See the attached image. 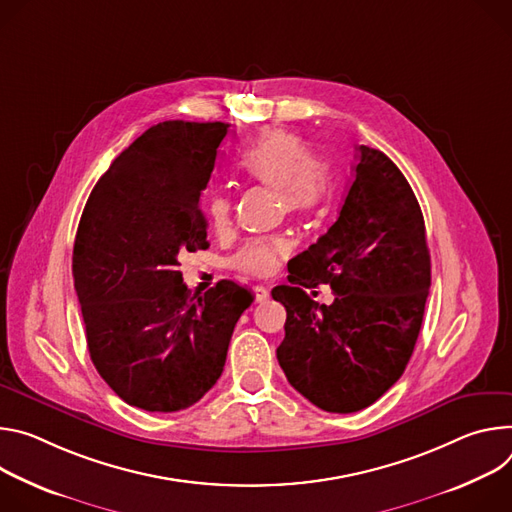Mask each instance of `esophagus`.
<instances>
[{"label":"esophagus","instance_id":"obj_1","mask_svg":"<svg viewBox=\"0 0 512 512\" xmlns=\"http://www.w3.org/2000/svg\"><path fill=\"white\" fill-rule=\"evenodd\" d=\"M252 293H254V299H256L258 303H262V301H266V299L270 297V289L264 287V285H256V287L252 289Z\"/></svg>","mask_w":512,"mask_h":512}]
</instances>
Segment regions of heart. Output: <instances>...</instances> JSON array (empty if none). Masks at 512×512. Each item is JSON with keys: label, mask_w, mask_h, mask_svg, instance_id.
<instances>
[{"label": "heart", "mask_w": 512, "mask_h": 512, "mask_svg": "<svg viewBox=\"0 0 512 512\" xmlns=\"http://www.w3.org/2000/svg\"><path fill=\"white\" fill-rule=\"evenodd\" d=\"M238 173L274 189L280 209L293 215L315 213L331 197L325 164L311 154L307 140L291 130L272 128L254 138L238 156ZM230 213V199L221 193L205 201V215L215 230H223ZM287 252L289 244L282 240H254L234 256L232 264L252 274H270Z\"/></svg>", "instance_id": "1"}]
</instances>
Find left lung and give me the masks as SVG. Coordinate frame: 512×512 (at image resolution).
<instances>
[{
	"label": "left lung",
	"mask_w": 512,
	"mask_h": 512,
	"mask_svg": "<svg viewBox=\"0 0 512 512\" xmlns=\"http://www.w3.org/2000/svg\"><path fill=\"white\" fill-rule=\"evenodd\" d=\"M342 211L315 244L289 262V285L272 289L285 305L276 348L295 390L329 413L370 407L413 354L431 287V258L419 201L384 152L358 148ZM329 284L331 306L305 288Z\"/></svg>",
	"instance_id": "1"
}]
</instances>
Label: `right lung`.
Instances as JSON below:
<instances>
[{
  "label": "right lung",
  "instance_id": "1",
  "mask_svg": "<svg viewBox=\"0 0 512 512\" xmlns=\"http://www.w3.org/2000/svg\"><path fill=\"white\" fill-rule=\"evenodd\" d=\"M230 124L170 120L136 138L93 187L73 248L89 356L122 401L150 413L195 405L223 372L252 295L219 280L201 297L179 258L205 250L199 209Z\"/></svg>",
  "mask_w": 512,
  "mask_h": 512
}]
</instances>
